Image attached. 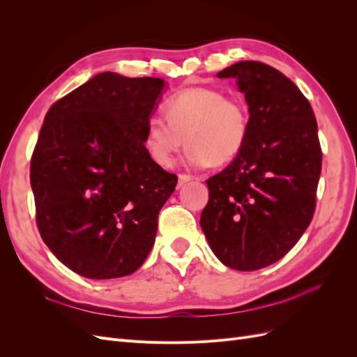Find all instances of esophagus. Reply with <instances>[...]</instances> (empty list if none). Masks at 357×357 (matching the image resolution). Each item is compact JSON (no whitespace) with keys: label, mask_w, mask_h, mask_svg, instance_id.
<instances>
[{"label":"esophagus","mask_w":357,"mask_h":357,"mask_svg":"<svg viewBox=\"0 0 357 357\" xmlns=\"http://www.w3.org/2000/svg\"><path fill=\"white\" fill-rule=\"evenodd\" d=\"M192 180V177L190 176H188V174H180L178 176V183H177V188L180 189V188H183L186 185V183H189Z\"/></svg>","instance_id":"34e87169"}]
</instances>
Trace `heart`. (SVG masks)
<instances>
[{
    "label": "heart",
    "instance_id": "obj_1",
    "mask_svg": "<svg viewBox=\"0 0 357 357\" xmlns=\"http://www.w3.org/2000/svg\"><path fill=\"white\" fill-rule=\"evenodd\" d=\"M167 121L152 117L146 125L143 144L160 167H171L186 144L193 167L229 164L244 149L250 114L243 100L211 88H188L164 105Z\"/></svg>",
    "mask_w": 357,
    "mask_h": 357
}]
</instances>
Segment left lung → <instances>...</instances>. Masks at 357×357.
<instances>
[{
  "label": "left lung",
  "instance_id": "1",
  "mask_svg": "<svg viewBox=\"0 0 357 357\" xmlns=\"http://www.w3.org/2000/svg\"><path fill=\"white\" fill-rule=\"evenodd\" d=\"M218 77L235 79L244 92L250 131L241 153L207 180L201 228L222 264L256 271L280 261L314 214L317 122L298 86L264 62H236Z\"/></svg>",
  "mask_w": 357,
  "mask_h": 357
}]
</instances>
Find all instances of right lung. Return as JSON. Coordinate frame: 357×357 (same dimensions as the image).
<instances>
[{"mask_svg":"<svg viewBox=\"0 0 357 357\" xmlns=\"http://www.w3.org/2000/svg\"><path fill=\"white\" fill-rule=\"evenodd\" d=\"M165 82L101 73L53 104L31 158L43 241L92 280L132 274L155 244L177 176L147 155L146 125Z\"/></svg>","mask_w":357,"mask_h":357,"instance_id":"right-lung-1","label":"right lung"}]
</instances>
